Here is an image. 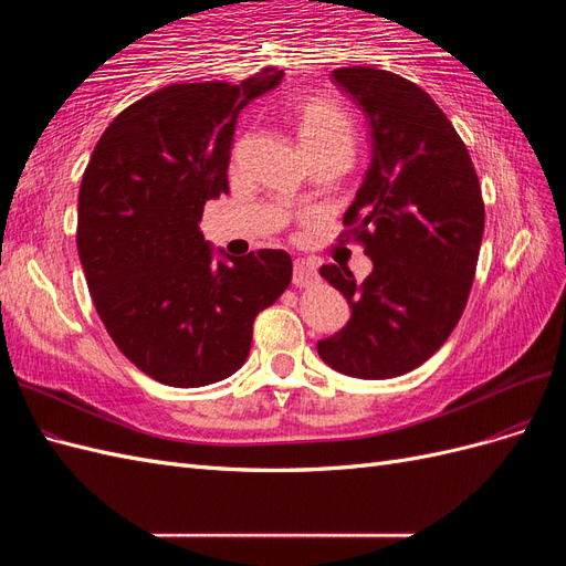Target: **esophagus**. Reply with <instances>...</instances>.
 <instances>
[{"label":"esophagus","instance_id":"esophagus-1","mask_svg":"<svg viewBox=\"0 0 566 566\" xmlns=\"http://www.w3.org/2000/svg\"><path fill=\"white\" fill-rule=\"evenodd\" d=\"M293 269H295V271H293V283H295L297 287H310L312 283H316L318 271H316V266H314L312 260H300V256H297Z\"/></svg>","mask_w":566,"mask_h":566}]
</instances>
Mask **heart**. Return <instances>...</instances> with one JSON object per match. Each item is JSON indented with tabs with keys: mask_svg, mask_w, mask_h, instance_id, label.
Returning <instances> with one entry per match:
<instances>
[{
	"mask_svg": "<svg viewBox=\"0 0 566 566\" xmlns=\"http://www.w3.org/2000/svg\"><path fill=\"white\" fill-rule=\"evenodd\" d=\"M297 134L314 160L331 150H347L354 146V123L339 106L318 96H304L290 104Z\"/></svg>",
	"mask_w": 566,
	"mask_h": 566,
	"instance_id": "heart-1",
	"label": "heart"
}]
</instances>
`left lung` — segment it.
Here are the masks:
<instances>
[{
    "mask_svg": "<svg viewBox=\"0 0 566 566\" xmlns=\"http://www.w3.org/2000/svg\"><path fill=\"white\" fill-rule=\"evenodd\" d=\"M333 80L370 125V167L342 224L373 271L356 283L347 266H321L352 318L318 342V356L352 378H397L424 364L465 310L484 235L482 186L451 119L418 84L370 65L337 67Z\"/></svg>",
    "mask_w": 566,
    "mask_h": 566,
    "instance_id": "obj_1",
    "label": "left lung"
}]
</instances>
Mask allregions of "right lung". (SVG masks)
Instances as JSON below:
<instances>
[{
  "mask_svg": "<svg viewBox=\"0 0 566 566\" xmlns=\"http://www.w3.org/2000/svg\"><path fill=\"white\" fill-rule=\"evenodd\" d=\"M283 80L169 84L127 106L82 175L77 252L108 335L148 378L202 387L245 364L256 314L293 279L283 250L214 262L205 202L229 193L235 119Z\"/></svg>",
  "mask_w": 566,
  "mask_h": 566,
  "instance_id": "1",
  "label": "right lung"
}]
</instances>
